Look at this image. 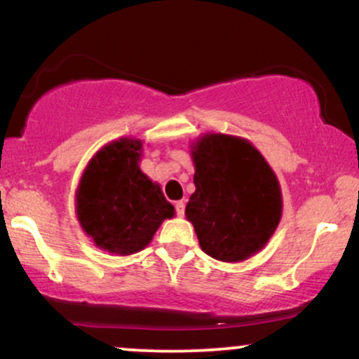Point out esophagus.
Instances as JSON below:
<instances>
[{"mask_svg": "<svg viewBox=\"0 0 359 359\" xmlns=\"http://www.w3.org/2000/svg\"><path fill=\"white\" fill-rule=\"evenodd\" d=\"M175 212L179 214V216H184V212H185V203H184V201H177V203H175Z\"/></svg>", "mask_w": 359, "mask_h": 359, "instance_id": "34e87169", "label": "esophagus"}]
</instances>
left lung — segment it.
Wrapping results in <instances>:
<instances>
[{
    "label": "left lung",
    "mask_w": 359,
    "mask_h": 359,
    "mask_svg": "<svg viewBox=\"0 0 359 359\" xmlns=\"http://www.w3.org/2000/svg\"><path fill=\"white\" fill-rule=\"evenodd\" d=\"M196 192L185 216L199 245L221 262H241L265 246L282 216V194L269 163L253 145L208 135L192 151Z\"/></svg>",
    "instance_id": "1"
}]
</instances>
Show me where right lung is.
Wrapping results in <instances>:
<instances>
[{"mask_svg": "<svg viewBox=\"0 0 359 359\" xmlns=\"http://www.w3.org/2000/svg\"><path fill=\"white\" fill-rule=\"evenodd\" d=\"M142 143L121 138L97 151L77 189V216L94 243L111 253L130 255L150 243L174 205L140 170Z\"/></svg>", "mask_w": 359, "mask_h": 359, "instance_id": "obj_1", "label": "right lung"}]
</instances>
